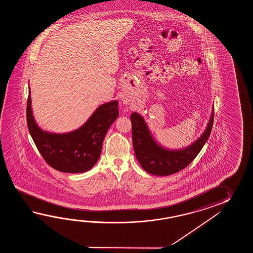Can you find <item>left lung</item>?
Segmentation results:
<instances>
[{"label":"left lung","mask_w":253,"mask_h":253,"mask_svg":"<svg viewBox=\"0 0 253 253\" xmlns=\"http://www.w3.org/2000/svg\"><path fill=\"white\" fill-rule=\"evenodd\" d=\"M213 111L205 133L193 145L182 150H167L153 139L145 120L139 114H131L132 138L136 159L145 171L154 175L166 176L188 167L202 150L210 136L213 125Z\"/></svg>","instance_id":"8db88e82"}]
</instances>
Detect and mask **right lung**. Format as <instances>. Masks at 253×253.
<instances>
[{"label": "right lung", "mask_w": 253, "mask_h": 253, "mask_svg": "<svg viewBox=\"0 0 253 253\" xmlns=\"http://www.w3.org/2000/svg\"><path fill=\"white\" fill-rule=\"evenodd\" d=\"M28 97L27 125L39 152L48 166L59 172H84L91 169L101 154L103 140L119 117V102L103 104L81 128L67 134H51L39 127Z\"/></svg>", "instance_id": "1"}]
</instances>
